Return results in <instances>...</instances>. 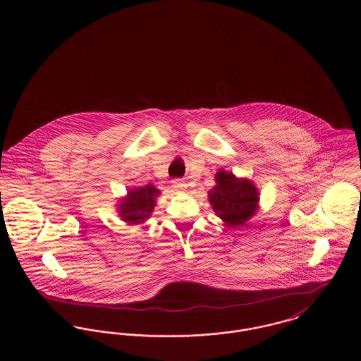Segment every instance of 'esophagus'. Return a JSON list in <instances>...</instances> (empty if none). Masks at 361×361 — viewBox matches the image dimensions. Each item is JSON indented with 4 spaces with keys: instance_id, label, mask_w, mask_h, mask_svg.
<instances>
[{
    "instance_id": "34e87169",
    "label": "esophagus",
    "mask_w": 361,
    "mask_h": 361,
    "mask_svg": "<svg viewBox=\"0 0 361 361\" xmlns=\"http://www.w3.org/2000/svg\"><path fill=\"white\" fill-rule=\"evenodd\" d=\"M172 188H173V190H176V192H185V190L188 189V185H186L183 180L175 179V180H172Z\"/></svg>"
}]
</instances>
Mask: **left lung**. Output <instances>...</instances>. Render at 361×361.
<instances>
[{
  "label": "left lung",
  "mask_w": 361,
  "mask_h": 361,
  "mask_svg": "<svg viewBox=\"0 0 361 361\" xmlns=\"http://www.w3.org/2000/svg\"><path fill=\"white\" fill-rule=\"evenodd\" d=\"M208 202L226 226L238 228L245 226L257 212L259 192L253 180L219 169L215 186L208 190Z\"/></svg>",
  "instance_id": "left-lung-1"
}]
</instances>
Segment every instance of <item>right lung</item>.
I'll list each match as a JSON object with an SVG mask.
<instances>
[{"label": "right lung", "instance_id": "right-lung-1", "mask_svg": "<svg viewBox=\"0 0 361 361\" xmlns=\"http://www.w3.org/2000/svg\"><path fill=\"white\" fill-rule=\"evenodd\" d=\"M161 195L153 185L130 188L126 196L121 197L116 204L118 215L128 225H139L146 222L157 204V197Z\"/></svg>", "mask_w": 361, "mask_h": 361}]
</instances>
